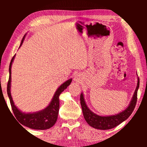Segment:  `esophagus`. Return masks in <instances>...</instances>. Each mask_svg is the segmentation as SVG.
<instances>
[{
  "label": "esophagus",
  "mask_w": 147,
  "mask_h": 147,
  "mask_svg": "<svg viewBox=\"0 0 147 147\" xmlns=\"http://www.w3.org/2000/svg\"><path fill=\"white\" fill-rule=\"evenodd\" d=\"M82 76L80 73H76L74 74V80L76 82H80L82 80Z\"/></svg>",
  "instance_id": "1"
}]
</instances>
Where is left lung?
<instances>
[{
    "mask_svg": "<svg viewBox=\"0 0 147 147\" xmlns=\"http://www.w3.org/2000/svg\"><path fill=\"white\" fill-rule=\"evenodd\" d=\"M139 87V79L138 77L137 87L128 106L121 112L111 115H99L93 112L87 105L84 93L82 92L80 94V104L85 120L89 126L98 130H109L116 127L119 124L126 121L132 113L136 104Z\"/></svg>",
    "mask_w": 147,
    "mask_h": 147,
    "instance_id": "8db88e82",
    "label": "left lung"
}]
</instances>
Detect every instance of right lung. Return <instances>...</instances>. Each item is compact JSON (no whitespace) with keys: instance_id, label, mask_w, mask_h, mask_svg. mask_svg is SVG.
Returning <instances> with one entry per match:
<instances>
[{"instance_id":"obj_1","label":"right lung","mask_w":147,"mask_h":147,"mask_svg":"<svg viewBox=\"0 0 147 147\" xmlns=\"http://www.w3.org/2000/svg\"><path fill=\"white\" fill-rule=\"evenodd\" d=\"M26 34L24 35L23 39L20 44L19 48L23 44L24 39L26 38ZM15 55L11 59L9 67V80L7 86V93H8V97L10 101L12 110L16 116V119L18 120L20 123L34 130H47L51 128L55 124L58 118L59 109V96L60 94L65 89L67 88V87L70 85L72 78L67 80L61 85L58 87L52 98L51 101L48 104L46 108L41 109L40 111H36V112H23L21 109L17 108L13 100L11 94V66L13 63Z\"/></svg>"}]
</instances>
